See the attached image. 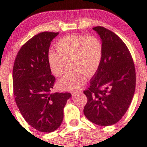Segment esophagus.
Wrapping results in <instances>:
<instances>
[{"label": "esophagus", "mask_w": 147, "mask_h": 147, "mask_svg": "<svg viewBox=\"0 0 147 147\" xmlns=\"http://www.w3.org/2000/svg\"><path fill=\"white\" fill-rule=\"evenodd\" d=\"M78 93H81V91H74V92H72V94H73V95Z\"/></svg>", "instance_id": "34e87169"}]
</instances>
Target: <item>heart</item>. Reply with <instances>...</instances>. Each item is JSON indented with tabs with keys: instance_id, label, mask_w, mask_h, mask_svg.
Returning <instances> with one entry per match:
<instances>
[{
	"instance_id": "heart-1",
	"label": "heart",
	"mask_w": 147,
	"mask_h": 147,
	"mask_svg": "<svg viewBox=\"0 0 147 147\" xmlns=\"http://www.w3.org/2000/svg\"><path fill=\"white\" fill-rule=\"evenodd\" d=\"M57 51L48 56L49 66L54 75L59 77L65 71L68 61L75 68L60 79L58 86L62 90H76L99 68L103 49L100 41L94 36L68 35L57 42Z\"/></svg>"
}]
</instances>
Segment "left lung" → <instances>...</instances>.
Segmentation results:
<instances>
[{"instance_id": "8db88e82", "label": "left lung", "mask_w": 147, "mask_h": 147, "mask_svg": "<svg viewBox=\"0 0 147 147\" xmlns=\"http://www.w3.org/2000/svg\"><path fill=\"white\" fill-rule=\"evenodd\" d=\"M102 39V59L84 93L88 101L84 113L91 122L110 126L119 122L129 109L136 90V70L123 41L104 27L92 28Z\"/></svg>"}]
</instances>
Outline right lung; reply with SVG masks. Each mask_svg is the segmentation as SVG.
<instances>
[{
	"instance_id": "add662e5",
	"label": "right lung",
	"mask_w": 147,
	"mask_h": 147,
	"mask_svg": "<svg viewBox=\"0 0 147 147\" xmlns=\"http://www.w3.org/2000/svg\"><path fill=\"white\" fill-rule=\"evenodd\" d=\"M59 32H43L21 47L13 67V91L16 105L27 122L37 131L50 133L61 124L69 92L51 93L55 77L48 56Z\"/></svg>"
}]
</instances>
